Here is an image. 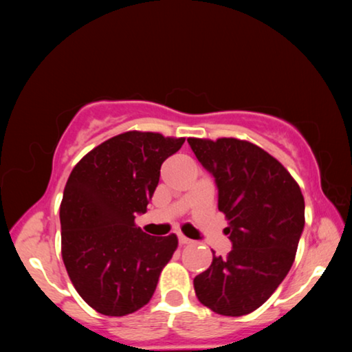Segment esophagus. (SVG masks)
<instances>
[{
  "mask_svg": "<svg viewBox=\"0 0 352 352\" xmlns=\"http://www.w3.org/2000/svg\"><path fill=\"white\" fill-rule=\"evenodd\" d=\"M178 242L182 243V245H189V243H192V241L189 239V237H186V236H183V234H180L178 236Z\"/></svg>",
  "mask_w": 352,
  "mask_h": 352,
  "instance_id": "obj_1",
  "label": "esophagus"
}]
</instances>
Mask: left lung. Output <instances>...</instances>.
I'll return each instance as SVG.
<instances>
[{
	"label": "left lung",
	"mask_w": 352,
	"mask_h": 352,
	"mask_svg": "<svg viewBox=\"0 0 352 352\" xmlns=\"http://www.w3.org/2000/svg\"><path fill=\"white\" fill-rule=\"evenodd\" d=\"M219 192L231 252L194 278L201 305L226 317L253 312L269 300L295 261L305 230V197L287 169L248 141L188 138Z\"/></svg>",
	"instance_id": "left-lung-1"
}]
</instances>
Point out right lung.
I'll return each mask as SVG.
<instances>
[{
  "label": "right lung",
  "mask_w": 352,
  "mask_h": 352,
  "mask_svg": "<svg viewBox=\"0 0 352 352\" xmlns=\"http://www.w3.org/2000/svg\"><path fill=\"white\" fill-rule=\"evenodd\" d=\"M184 138L126 132L88 152L60 205L62 258L71 283L99 314L122 317L151 301L177 236L152 237L135 225L160 182L166 158Z\"/></svg>",
  "instance_id": "add662e5"
}]
</instances>
